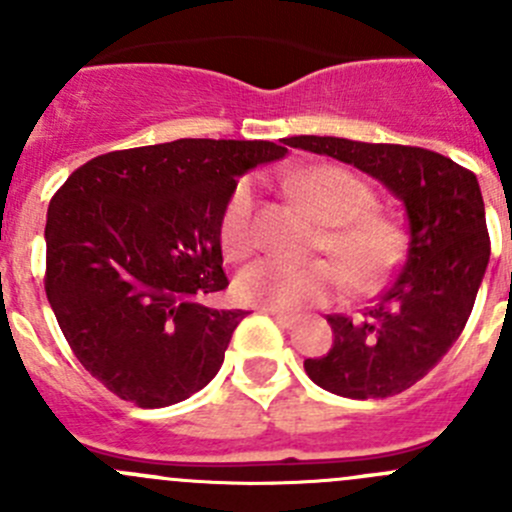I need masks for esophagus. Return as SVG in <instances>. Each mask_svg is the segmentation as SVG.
Listing matches in <instances>:
<instances>
[{
    "mask_svg": "<svg viewBox=\"0 0 512 512\" xmlns=\"http://www.w3.org/2000/svg\"><path fill=\"white\" fill-rule=\"evenodd\" d=\"M262 312H265V314H270V317L272 319H275V322L277 324H280V327H292V324L294 322H297V314H287V312H280V309H262Z\"/></svg>",
    "mask_w": 512,
    "mask_h": 512,
    "instance_id": "obj_1",
    "label": "esophagus"
}]
</instances>
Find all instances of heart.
<instances>
[{
  "label": "heart",
  "instance_id": "heart-1",
  "mask_svg": "<svg viewBox=\"0 0 512 512\" xmlns=\"http://www.w3.org/2000/svg\"><path fill=\"white\" fill-rule=\"evenodd\" d=\"M294 198L324 223L317 250L329 260L289 262L267 257L237 277V297L265 309L324 304L344 285L359 294L379 292L406 250V235L389 215L376 210V195L361 178L339 165H312L287 178ZM220 242L230 260H245L260 247V203L252 180H240L220 218Z\"/></svg>",
  "mask_w": 512,
  "mask_h": 512
}]
</instances>
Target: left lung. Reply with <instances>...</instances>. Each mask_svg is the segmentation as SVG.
I'll use <instances>...</instances> for the list:
<instances>
[{"label": "left lung", "instance_id": "obj_1", "mask_svg": "<svg viewBox=\"0 0 512 512\" xmlns=\"http://www.w3.org/2000/svg\"><path fill=\"white\" fill-rule=\"evenodd\" d=\"M287 146L332 156L379 178L409 215V257L361 317L329 314L334 344L304 371L347 399H386L414 386L471 317L490 257L476 175L441 153L399 143L294 136Z\"/></svg>", "mask_w": 512, "mask_h": 512}]
</instances>
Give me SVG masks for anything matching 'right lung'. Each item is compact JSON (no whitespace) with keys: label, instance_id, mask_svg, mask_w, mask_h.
Listing matches in <instances>:
<instances>
[{"label":"right lung","instance_id":"1","mask_svg":"<svg viewBox=\"0 0 512 512\" xmlns=\"http://www.w3.org/2000/svg\"><path fill=\"white\" fill-rule=\"evenodd\" d=\"M285 153L270 141L180 138L98 156L56 190L46 297L71 352L118 399L163 409L218 374L247 314L200 302L230 285L220 218L237 178Z\"/></svg>","mask_w":512,"mask_h":512}]
</instances>
